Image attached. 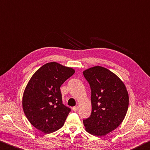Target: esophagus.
<instances>
[{
	"label": "esophagus",
	"instance_id": "1",
	"mask_svg": "<svg viewBox=\"0 0 150 150\" xmlns=\"http://www.w3.org/2000/svg\"><path fill=\"white\" fill-rule=\"evenodd\" d=\"M72 110L74 112H76V111H78V106H75V107H74L73 108H72Z\"/></svg>",
	"mask_w": 150,
	"mask_h": 150
}]
</instances>
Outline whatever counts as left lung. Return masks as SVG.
<instances>
[{"instance_id": "obj_1", "label": "left lung", "mask_w": 150, "mask_h": 150, "mask_svg": "<svg viewBox=\"0 0 150 150\" xmlns=\"http://www.w3.org/2000/svg\"><path fill=\"white\" fill-rule=\"evenodd\" d=\"M91 90V113L83 120L86 130L105 136L121 124L127 114L129 98L121 80L107 68L96 66L83 72Z\"/></svg>"}]
</instances>
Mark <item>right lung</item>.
Returning <instances> with one entry per match:
<instances>
[{
    "instance_id": "1",
    "label": "right lung",
    "mask_w": 150,
    "mask_h": 150,
    "mask_svg": "<svg viewBox=\"0 0 150 150\" xmlns=\"http://www.w3.org/2000/svg\"><path fill=\"white\" fill-rule=\"evenodd\" d=\"M74 72L72 68L52 62L42 66L31 78L23 92L22 107L37 129L49 134L64 125L71 109L62 103L60 88Z\"/></svg>"
}]
</instances>
